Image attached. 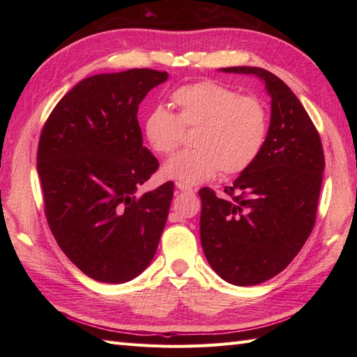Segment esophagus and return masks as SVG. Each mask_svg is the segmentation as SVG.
Here are the masks:
<instances>
[{
  "mask_svg": "<svg viewBox=\"0 0 357 357\" xmlns=\"http://www.w3.org/2000/svg\"><path fill=\"white\" fill-rule=\"evenodd\" d=\"M176 187H178V190H179V192H184V193H193V192H195L192 187L184 185V184H176Z\"/></svg>",
  "mask_w": 357,
  "mask_h": 357,
  "instance_id": "obj_1",
  "label": "esophagus"
}]
</instances>
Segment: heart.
<instances>
[{"mask_svg": "<svg viewBox=\"0 0 357 357\" xmlns=\"http://www.w3.org/2000/svg\"><path fill=\"white\" fill-rule=\"evenodd\" d=\"M178 115L156 104L144 119V135L159 155H172L184 139V128H196V147L173 156L162 167V176L178 184L196 185L245 172L259 158L267 142L270 116L267 105L256 96L215 81L178 87L172 93Z\"/></svg>", "mask_w": 357, "mask_h": 357, "instance_id": "b5f03b06", "label": "heart"}]
</instances>
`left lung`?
<instances>
[{
	"label": "left lung",
	"mask_w": 357,
	"mask_h": 357,
	"mask_svg": "<svg viewBox=\"0 0 357 357\" xmlns=\"http://www.w3.org/2000/svg\"><path fill=\"white\" fill-rule=\"evenodd\" d=\"M221 72L255 75L271 98L267 142L225 187L229 198L199 190L204 255L227 282L247 287L275 278L304 247L316 222L325 159L313 121L282 79L261 67Z\"/></svg>",
	"instance_id": "1"
}]
</instances>
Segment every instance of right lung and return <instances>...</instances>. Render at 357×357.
<instances>
[{
	"mask_svg": "<svg viewBox=\"0 0 357 357\" xmlns=\"http://www.w3.org/2000/svg\"><path fill=\"white\" fill-rule=\"evenodd\" d=\"M167 72L130 69L78 82L45 121L36 169L44 211L59 248L95 280L123 284L155 257L173 183L144 195L158 170L142 147L138 107Z\"/></svg>",
	"mask_w": 357,
	"mask_h": 357,
	"instance_id": "add662e5",
	"label": "right lung"
}]
</instances>
